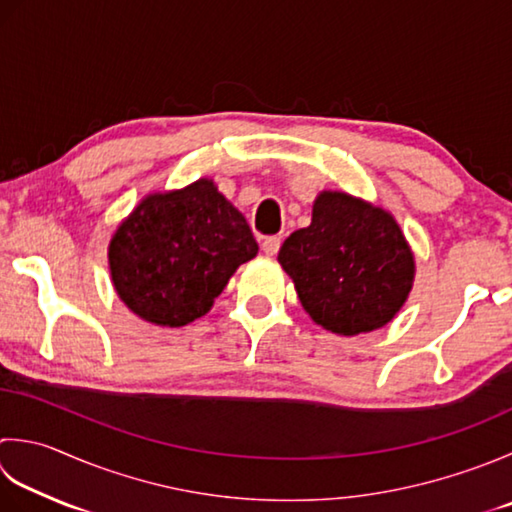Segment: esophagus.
<instances>
[{
	"label": "esophagus",
	"mask_w": 512,
	"mask_h": 512,
	"mask_svg": "<svg viewBox=\"0 0 512 512\" xmlns=\"http://www.w3.org/2000/svg\"><path fill=\"white\" fill-rule=\"evenodd\" d=\"M279 246H282V239H279V237H266L264 239V242H262V250H264V253L266 255H270V257H273V255H277V250H279Z\"/></svg>",
	"instance_id": "esophagus-1"
}]
</instances>
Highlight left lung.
Instances as JSON below:
<instances>
[{
	"label": "left lung",
	"instance_id": "left-lung-1",
	"mask_svg": "<svg viewBox=\"0 0 512 512\" xmlns=\"http://www.w3.org/2000/svg\"><path fill=\"white\" fill-rule=\"evenodd\" d=\"M277 259L310 319L346 337L386 326L415 279L395 217L342 190L317 195L310 226L295 230Z\"/></svg>",
	"mask_w": 512,
	"mask_h": 512
}]
</instances>
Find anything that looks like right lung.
I'll use <instances>...</instances> for the list:
<instances>
[{"instance_id":"obj_1","label":"right lung","mask_w":512,"mask_h":512,"mask_svg":"<svg viewBox=\"0 0 512 512\" xmlns=\"http://www.w3.org/2000/svg\"><path fill=\"white\" fill-rule=\"evenodd\" d=\"M257 250L246 217L202 177L146 195L110 239L108 266L119 299L137 317L179 328L206 315Z\"/></svg>"}]
</instances>
